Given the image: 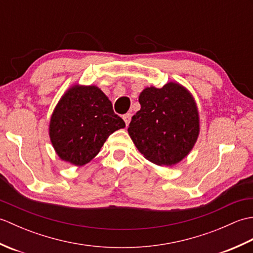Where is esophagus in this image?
<instances>
[{
  "label": "esophagus",
  "instance_id": "1",
  "mask_svg": "<svg viewBox=\"0 0 253 253\" xmlns=\"http://www.w3.org/2000/svg\"><path fill=\"white\" fill-rule=\"evenodd\" d=\"M123 120L125 121V123H126V125L128 126V124L130 123V120H131V114L130 113H127V114H125V115H123Z\"/></svg>",
  "mask_w": 253,
  "mask_h": 253
}]
</instances>
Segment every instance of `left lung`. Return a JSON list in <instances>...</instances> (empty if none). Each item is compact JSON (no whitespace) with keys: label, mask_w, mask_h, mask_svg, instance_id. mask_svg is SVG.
I'll return each mask as SVG.
<instances>
[{"label":"left lung","mask_w":253,"mask_h":253,"mask_svg":"<svg viewBox=\"0 0 253 253\" xmlns=\"http://www.w3.org/2000/svg\"><path fill=\"white\" fill-rule=\"evenodd\" d=\"M140 111L131 118L128 132L150 162L170 166L184 159L199 135L197 106L188 91L175 83L146 88L139 95Z\"/></svg>","instance_id":"left-lung-1"}]
</instances>
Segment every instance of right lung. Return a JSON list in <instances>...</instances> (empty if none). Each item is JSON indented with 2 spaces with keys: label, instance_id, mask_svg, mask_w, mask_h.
<instances>
[{
  "label": "right lung",
  "instance_id": "right-lung-1",
  "mask_svg": "<svg viewBox=\"0 0 253 253\" xmlns=\"http://www.w3.org/2000/svg\"><path fill=\"white\" fill-rule=\"evenodd\" d=\"M125 127L111 101L95 85H74L58 102L50 138L58 157L74 165L90 162L111 133Z\"/></svg>",
  "mask_w": 253,
  "mask_h": 253
}]
</instances>
